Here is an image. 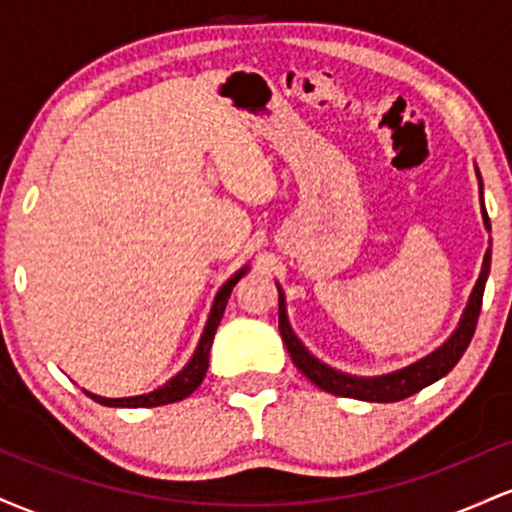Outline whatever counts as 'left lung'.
<instances>
[{"mask_svg":"<svg viewBox=\"0 0 512 512\" xmlns=\"http://www.w3.org/2000/svg\"><path fill=\"white\" fill-rule=\"evenodd\" d=\"M477 178H479V199H481V219H484V228L491 233V221L489 214H486L484 207V185H481V175L477 168ZM491 272V240L489 248H486L484 262H481V272L477 284H474L472 293H469L467 308L457 322L455 332L445 339L443 344L438 346L436 351L426 354L419 361L409 363V366L392 370V373H380V375H351L344 373V370H337L332 366H327L325 361L310 354L305 349V344L298 339V334L293 332L291 322H289V313H286V296L281 291V286L276 284L279 289V332L281 339H284L286 349L296 363V368L301 370L305 378L310 383H315L320 390L332 392V395L339 397H351V399H361V402H399V399H407L411 395H416L424 387L433 385L436 380L445 378L452 368L457 366L464 351H467L469 342H472L474 330H477V320L481 313V298H484V286L486 279H489Z\"/></svg>","mask_w":512,"mask_h":512,"instance_id":"obj_1","label":"left lung"}]
</instances>
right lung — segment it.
<instances>
[{"instance_id":"1","label":"right lung","mask_w":512,"mask_h":512,"mask_svg":"<svg viewBox=\"0 0 512 512\" xmlns=\"http://www.w3.org/2000/svg\"><path fill=\"white\" fill-rule=\"evenodd\" d=\"M250 264H245V267H240L236 274L231 276V279L223 281V286L219 291H216L214 296V303H211V310H209V317H207V325H204L202 330V337H199L197 342V349L195 354L190 356V361L182 366V370L173 375V378L166 380L161 387H156V390L151 392H144V395H134V397H101V395H93V392L84 390L88 397L93 399V402L103 404V407H115V409H146V407H161V404H173V402H180V399L190 397L192 392L197 390L199 385H202L204 375H207V368H209V351H211V344H214V334H216V327H219L221 317H223V310H226V303H228V296H231L233 286L238 284L240 279H243L245 274H248Z\"/></svg>"}]
</instances>
